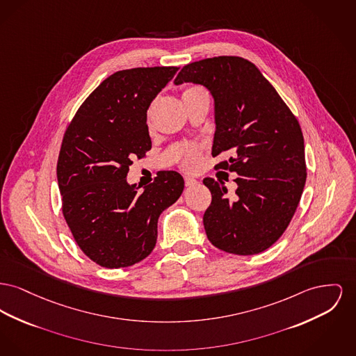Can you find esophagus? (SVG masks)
Segmentation results:
<instances>
[{
	"label": "esophagus",
	"mask_w": 356,
	"mask_h": 356,
	"mask_svg": "<svg viewBox=\"0 0 356 356\" xmlns=\"http://www.w3.org/2000/svg\"><path fill=\"white\" fill-rule=\"evenodd\" d=\"M184 181H186V186H187V187H191V186L197 184V180H196V179H193V177H189V176H186V177H184Z\"/></svg>",
	"instance_id": "1"
}]
</instances>
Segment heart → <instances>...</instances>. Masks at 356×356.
I'll return each instance as SVG.
<instances>
[{"label": "heart", "instance_id": "obj_1", "mask_svg": "<svg viewBox=\"0 0 356 356\" xmlns=\"http://www.w3.org/2000/svg\"><path fill=\"white\" fill-rule=\"evenodd\" d=\"M200 92H206V91L199 86H191L183 91V98L191 97V95H196V94H200ZM200 156H202L200 147H196V145L186 147L181 152V167L187 169V170H195L200 164Z\"/></svg>", "mask_w": 356, "mask_h": 356}]
</instances>
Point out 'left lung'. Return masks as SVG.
I'll use <instances>...</instances> for the list:
<instances>
[{
	"mask_svg": "<svg viewBox=\"0 0 356 356\" xmlns=\"http://www.w3.org/2000/svg\"><path fill=\"white\" fill-rule=\"evenodd\" d=\"M203 84L213 98L212 156L234 154L220 169L236 172L234 200L222 181L203 180L212 200L203 216L209 242L236 255L265 251L284 234L307 180L298 121L269 81L239 56L187 64L175 84Z\"/></svg>",
	"mask_w": 356,
	"mask_h": 356,
	"instance_id": "left-lung-1",
	"label": "left lung"
}]
</instances>
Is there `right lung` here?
<instances>
[{
  "instance_id": "1",
  "label": "right lung",
  "mask_w": 356,
  "mask_h": 356,
  "mask_svg": "<svg viewBox=\"0 0 356 356\" xmlns=\"http://www.w3.org/2000/svg\"><path fill=\"white\" fill-rule=\"evenodd\" d=\"M177 67H138L106 78L64 133L58 184L64 219L84 254L107 269L131 266L152 252L157 222L183 193L184 180L163 170L144 191L126 176L152 147L147 111Z\"/></svg>"
}]
</instances>
